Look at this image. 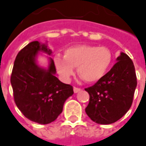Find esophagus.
<instances>
[{"mask_svg": "<svg viewBox=\"0 0 146 146\" xmlns=\"http://www.w3.org/2000/svg\"><path fill=\"white\" fill-rule=\"evenodd\" d=\"M80 88H76V87H74L73 88V92H74V93H77L78 92H80Z\"/></svg>", "mask_w": 146, "mask_h": 146, "instance_id": "obj_1", "label": "esophagus"}]
</instances>
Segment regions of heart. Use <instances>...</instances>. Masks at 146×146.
Returning a JSON list of instances; mask_svg holds the SVG:
<instances>
[{
	"mask_svg": "<svg viewBox=\"0 0 146 146\" xmlns=\"http://www.w3.org/2000/svg\"><path fill=\"white\" fill-rule=\"evenodd\" d=\"M113 56L111 50L104 46L79 45L72 46L64 53V58L57 56L54 59L56 70L61 79L69 82L74 75V68L88 83L100 80L108 73Z\"/></svg>",
	"mask_w": 146,
	"mask_h": 146,
	"instance_id": "1",
	"label": "heart"
}]
</instances>
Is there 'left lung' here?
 Instances as JSON below:
<instances>
[{"label":"left lung","mask_w":146,"mask_h":146,"mask_svg":"<svg viewBox=\"0 0 146 146\" xmlns=\"http://www.w3.org/2000/svg\"><path fill=\"white\" fill-rule=\"evenodd\" d=\"M108 73L94 85L85 88L89 103L85 108L88 116L98 124L115 123L130 108L137 77L132 60L121 52Z\"/></svg>","instance_id":"obj_1"}]
</instances>
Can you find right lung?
Listing matches in <instances>:
<instances>
[{"label": "right lung", "instance_id": "obj_1", "mask_svg": "<svg viewBox=\"0 0 146 146\" xmlns=\"http://www.w3.org/2000/svg\"><path fill=\"white\" fill-rule=\"evenodd\" d=\"M38 52L51 55L46 44L31 42L16 56L11 75L14 100L27 119L39 124L54 122L62 112L63 105L73 94V87L56 77V68L49 58L47 69L37 64Z\"/></svg>", "mask_w": 146, "mask_h": 146}]
</instances>
